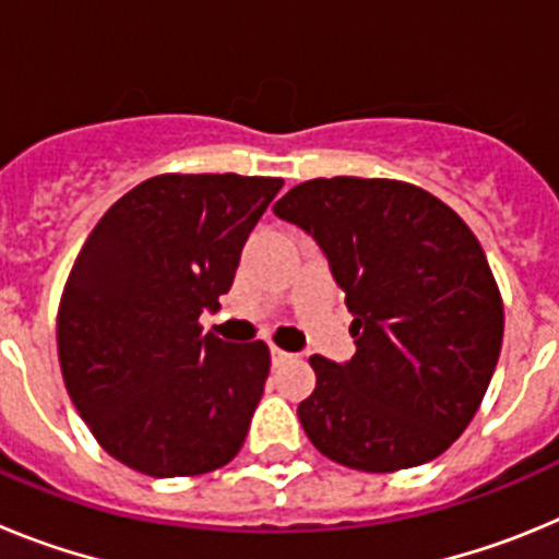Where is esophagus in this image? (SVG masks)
<instances>
[{"label": "esophagus", "mask_w": 559, "mask_h": 559, "mask_svg": "<svg viewBox=\"0 0 559 559\" xmlns=\"http://www.w3.org/2000/svg\"><path fill=\"white\" fill-rule=\"evenodd\" d=\"M288 358H290V353H285V349H280V347H271V360H274V364H285Z\"/></svg>", "instance_id": "obj_1"}]
</instances>
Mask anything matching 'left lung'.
Listing matches in <instances>:
<instances>
[{"label": "left lung", "instance_id": "left-lung-1", "mask_svg": "<svg viewBox=\"0 0 559 559\" xmlns=\"http://www.w3.org/2000/svg\"><path fill=\"white\" fill-rule=\"evenodd\" d=\"M313 237L353 313L355 355H313L299 423L333 462L417 467L456 442L496 372L503 305L476 235L431 192L392 179H313L274 204Z\"/></svg>", "mask_w": 559, "mask_h": 559}]
</instances>
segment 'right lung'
<instances>
[{"instance_id":"1","label":"right lung","mask_w":559,"mask_h":559,"mask_svg":"<svg viewBox=\"0 0 559 559\" xmlns=\"http://www.w3.org/2000/svg\"><path fill=\"white\" fill-rule=\"evenodd\" d=\"M283 179L153 176L86 237L58 310L67 392L117 462L201 476L237 456L263 397V341L201 333Z\"/></svg>"}]
</instances>
